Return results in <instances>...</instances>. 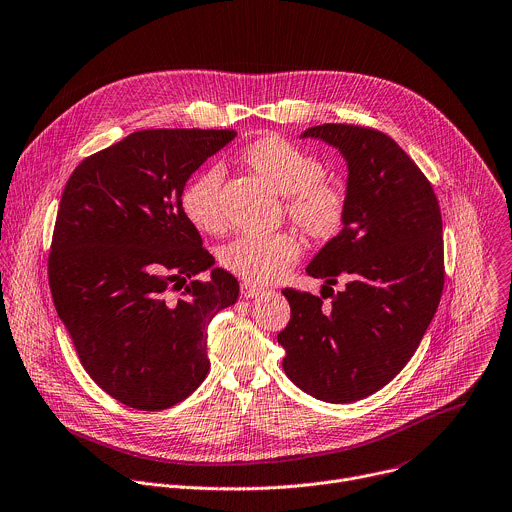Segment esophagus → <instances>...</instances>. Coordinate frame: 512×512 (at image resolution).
<instances>
[{
  "label": "esophagus",
  "instance_id": "34e87169",
  "mask_svg": "<svg viewBox=\"0 0 512 512\" xmlns=\"http://www.w3.org/2000/svg\"><path fill=\"white\" fill-rule=\"evenodd\" d=\"M240 293H242L244 299H256V297H260L264 291H262L260 287H256V285H250V282H242Z\"/></svg>",
  "mask_w": 512,
  "mask_h": 512
}]
</instances>
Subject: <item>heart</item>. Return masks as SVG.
I'll return each mask as SVG.
<instances>
[{
    "mask_svg": "<svg viewBox=\"0 0 512 512\" xmlns=\"http://www.w3.org/2000/svg\"><path fill=\"white\" fill-rule=\"evenodd\" d=\"M240 164L282 195V209L299 230L315 244H327L344 232L350 197L342 183L323 179V162L280 138L264 136L242 148ZM223 173L209 166L197 173L181 193V207L193 227L203 234H219L225 225L221 205ZM303 244L291 232L274 236H242L219 250L221 266L248 280L266 285L285 276L301 258Z\"/></svg>",
    "mask_w": 512,
    "mask_h": 512,
    "instance_id": "obj_1",
    "label": "heart"
}]
</instances>
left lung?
<instances>
[{
  "label": "left lung",
  "instance_id": "left-lung-1",
  "mask_svg": "<svg viewBox=\"0 0 512 512\" xmlns=\"http://www.w3.org/2000/svg\"><path fill=\"white\" fill-rule=\"evenodd\" d=\"M303 138L335 146L348 162L350 211L307 274L321 297L282 289L291 321L276 337L285 374L325 403H354L399 374L437 311L443 223L431 183L390 136L354 124H323ZM347 280L342 292L330 287ZM332 297V305L322 301Z\"/></svg>",
  "mask_w": 512,
  "mask_h": 512
}]
</instances>
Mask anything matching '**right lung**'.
<instances>
[{
  "label": "right lung",
  "instance_id": "obj_1",
  "mask_svg": "<svg viewBox=\"0 0 512 512\" xmlns=\"http://www.w3.org/2000/svg\"><path fill=\"white\" fill-rule=\"evenodd\" d=\"M234 138L134 132L87 156L65 185L48 254L52 301L87 374L132 409L187 399L209 372V321L238 301V280L213 268L181 207L189 177ZM207 267V281L192 280Z\"/></svg>",
  "mask_w": 512,
  "mask_h": 512
}]
</instances>
